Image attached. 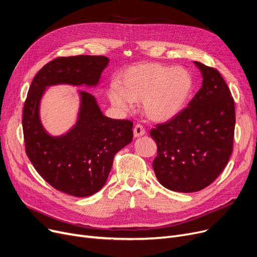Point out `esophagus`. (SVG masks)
Instances as JSON below:
<instances>
[{
  "mask_svg": "<svg viewBox=\"0 0 257 257\" xmlns=\"http://www.w3.org/2000/svg\"><path fill=\"white\" fill-rule=\"evenodd\" d=\"M145 134V128L141 124H136L135 127H134V136L135 137H140L143 136Z\"/></svg>",
  "mask_w": 257,
  "mask_h": 257,
  "instance_id": "obj_1",
  "label": "esophagus"
}]
</instances>
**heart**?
<instances>
[{
	"label": "heart",
	"instance_id": "obj_1",
	"mask_svg": "<svg viewBox=\"0 0 257 257\" xmlns=\"http://www.w3.org/2000/svg\"><path fill=\"white\" fill-rule=\"evenodd\" d=\"M193 87L192 76L183 67L149 63L128 68L107 90L111 103L121 112H130L142 101L145 116L156 122L175 118L184 109Z\"/></svg>",
	"mask_w": 257,
	"mask_h": 257
}]
</instances>
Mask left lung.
I'll list each match as a JSON object with an SVG mask.
<instances>
[{
    "instance_id": "8db88e82",
    "label": "left lung",
    "mask_w": 257,
    "mask_h": 257,
    "mask_svg": "<svg viewBox=\"0 0 257 257\" xmlns=\"http://www.w3.org/2000/svg\"><path fill=\"white\" fill-rule=\"evenodd\" d=\"M194 64L202 73V88L178 116L150 133L158 148L153 162L156 177L165 188L178 192L210 185L233 151V97L216 69Z\"/></svg>"
}]
</instances>
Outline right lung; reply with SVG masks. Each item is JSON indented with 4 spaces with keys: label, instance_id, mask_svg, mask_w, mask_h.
I'll return each mask as SVG.
<instances>
[{
    "label": "right lung",
    "instance_id": "1",
    "mask_svg": "<svg viewBox=\"0 0 257 257\" xmlns=\"http://www.w3.org/2000/svg\"><path fill=\"white\" fill-rule=\"evenodd\" d=\"M107 64L108 58L100 55L57 57L35 75L24 104L29 160L47 183L73 197H89L103 187L115 155L133 140V122L103 116L95 97L80 91L76 124L66 135L52 137L41 123L40 101L48 85H96Z\"/></svg>",
    "mask_w": 257,
    "mask_h": 257
}]
</instances>
